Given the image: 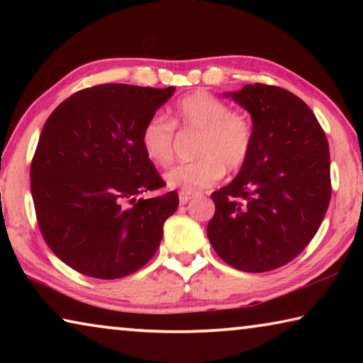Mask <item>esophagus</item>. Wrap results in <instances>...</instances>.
Masks as SVG:
<instances>
[{
  "label": "esophagus",
  "mask_w": 363,
  "mask_h": 363,
  "mask_svg": "<svg viewBox=\"0 0 363 363\" xmlns=\"http://www.w3.org/2000/svg\"><path fill=\"white\" fill-rule=\"evenodd\" d=\"M192 199H194V195H190V194H184V192L179 194V203L181 205H187Z\"/></svg>",
  "instance_id": "1"
}]
</instances>
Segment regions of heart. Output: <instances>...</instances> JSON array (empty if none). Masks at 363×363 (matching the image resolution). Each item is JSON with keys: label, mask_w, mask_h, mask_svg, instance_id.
Segmentation results:
<instances>
[{"label": "heart", "mask_w": 363, "mask_h": 363, "mask_svg": "<svg viewBox=\"0 0 363 363\" xmlns=\"http://www.w3.org/2000/svg\"><path fill=\"white\" fill-rule=\"evenodd\" d=\"M174 126L199 133L195 143V162L176 164L164 174L171 189L184 194H196L211 187L224 171H238L253 147V125L243 113L230 112L224 101L206 91L184 96L171 112V121L163 115H153L140 133V144L147 158L158 167L173 160Z\"/></svg>", "instance_id": "b5f03b06"}]
</instances>
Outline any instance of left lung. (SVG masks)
Instances as JSON below:
<instances>
[{
    "instance_id": "left-lung-1",
    "label": "left lung",
    "mask_w": 363,
    "mask_h": 363,
    "mask_svg": "<svg viewBox=\"0 0 363 363\" xmlns=\"http://www.w3.org/2000/svg\"><path fill=\"white\" fill-rule=\"evenodd\" d=\"M253 121L250 157L230 184L211 194L210 243L232 267L267 272L303 251L330 203L328 140L307 104L290 91L247 84L224 93Z\"/></svg>"
}]
</instances>
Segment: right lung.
<instances>
[{
  "mask_svg": "<svg viewBox=\"0 0 363 363\" xmlns=\"http://www.w3.org/2000/svg\"><path fill=\"white\" fill-rule=\"evenodd\" d=\"M174 91L94 86L65 99L43 126L30 168L36 219L48 247L77 272L126 277L158 250L179 196L136 200L164 186L140 133Z\"/></svg>",
  "mask_w": 363,
  "mask_h": 363,
  "instance_id": "obj_1",
  "label": "right lung"
}]
</instances>
